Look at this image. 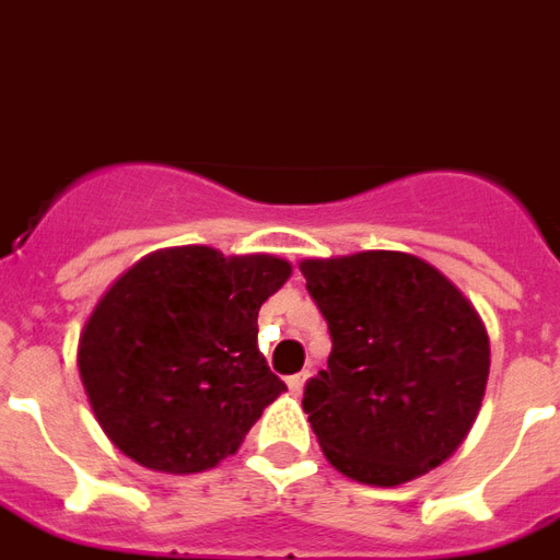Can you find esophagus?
<instances>
[{"mask_svg":"<svg viewBox=\"0 0 560 560\" xmlns=\"http://www.w3.org/2000/svg\"><path fill=\"white\" fill-rule=\"evenodd\" d=\"M305 383H308V371H300V374H293L291 380H288V388H291L293 395H302Z\"/></svg>","mask_w":560,"mask_h":560,"instance_id":"obj_1","label":"esophagus"}]
</instances>
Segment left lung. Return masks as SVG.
Listing matches in <instances>:
<instances>
[{
  "instance_id": "1",
  "label": "left lung",
  "mask_w": 560,
  "mask_h": 560,
  "mask_svg": "<svg viewBox=\"0 0 560 560\" xmlns=\"http://www.w3.org/2000/svg\"><path fill=\"white\" fill-rule=\"evenodd\" d=\"M329 323L326 371L302 409L323 454L359 483L397 487L469 436L490 376V335L454 281L407 252L300 264Z\"/></svg>"
}]
</instances>
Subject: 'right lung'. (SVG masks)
<instances>
[{"label":"right lung","instance_id":"right-lung-1","mask_svg":"<svg viewBox=\"0 0 560 560\" xmlns=\"http://www.w3.org/2000/svg\"><path fill=\"white\" fill-rule=\"evenodd\" d=\"M291 272L276 255L175 246L112 281L77 350L112 445L168 475L237 454L260 412L288 392L258 350V312Z\"/></svg>","mask_w":560,"mask_h":560}]
</instances>
